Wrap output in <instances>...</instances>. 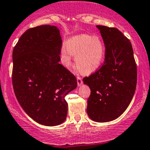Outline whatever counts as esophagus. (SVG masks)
Masks as SVG:
<instances>
[{
	"mask_svg": "<svg viewBox=\"0 0 150 150\" xmlns=\"http://www.w3.org/2000/svg\"><path fill=\"white\" fill-rule=\"evenodd\" d=\"M77 83H78V86H81L83 84V80L81 77H77Z\"/></svg>",
	"mask_w": 150,
	"mask_h": 150,
	"instance_id": "34e87169",
	"label": "esophagus"
}]
</instances>
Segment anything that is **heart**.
Here are the masks:
<instances>
[{"label": "heart", "mask_w": 150, "mask_h": 150, "mask_svg": "<svg viewBox=\"0 0 150 150\" xmlns=\"http://www.w3.org/2000/svg\"><path fill=\"white\" fill-rule=\"evenodd\" d=\"M62 63L67 67L71 65V57L75 56V61L80 71L92 73L99 68L103 62L105 48L103 42L97 36L81 34L71 38L66 46L61 51Z\"/></svg>", "instance_id": "b5f03b06"}]
</instances>
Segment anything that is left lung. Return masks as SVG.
Here are the masks:
<instances>
[{
	"label": "left lung",
	"mask_w": 150,
	"mask_h": 150,
	"mask_svg": "<svg viewBox=\"0 0 150 150\" xmlns=\"http://www.w3.org/2000/svg\"><path fill=\"white\" fill-rule=\"evenodd\" d=\"M105 46L104 62L94 73L83 79L91 88L87 113L96 122L115 120L133 99L137 68L131 43L115 28L96 25Z\"/></svg>",
	"instance_id": "left-lung-1"
}]
</instances>
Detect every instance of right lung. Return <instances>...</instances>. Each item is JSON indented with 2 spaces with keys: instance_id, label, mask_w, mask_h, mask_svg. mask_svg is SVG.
<instances>
[{
  "instance_id": "add662e5",
  "label": "right lung",
  "mask_w": 150,
  "mask_h": 150,
  "mask_svg": "<svg viewBox=\"0 0 150 150\" xmlns=\"http://www.w3.org/2000/svg\"><path fill=\"white\" fill-rule=\"evenodd\" d=\"M62 44L57 27L40 25L22 34L12 54L15 96L33 120L48 126L65 120V96L77 87L75 75L59 64Z\"/></svg>"
}]
</instances>
